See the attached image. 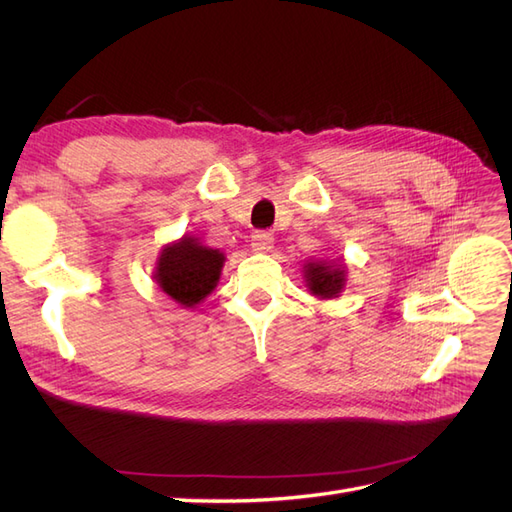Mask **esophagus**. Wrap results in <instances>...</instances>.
I'll list each match as a JSON object with an SVG mask.
<instances>
[{
    "label": "esophagus",
    "mask_w": 512,
    "mask_h": 512,
    "mask_svg": "<svg viewBox=\"0 0 512 512\" xmlns=\"http://www.w3.org/2000/svg\"><path fill=\"white\" fill-rule=\"evenodd\" d=\"M273 243H275V239L267 230H258L252 235V250L254 252H271Z\"/></svg>",
    "instance_id": "1"
}]
</instances>
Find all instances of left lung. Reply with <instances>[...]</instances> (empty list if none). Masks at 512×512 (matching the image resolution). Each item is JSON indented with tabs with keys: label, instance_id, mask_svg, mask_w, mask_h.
<instances>
[{
	"label": "left lung",
	"instance_id": "obj_1",
	"mask_svg": "<svg viewBox=\"0 0 512 512\" xmlns=\"http://www.w3.org/2000/svg\"><path fill=\"white\" fill-rule=\"evenodd\" d=\"M346 265L335 260H312L303 267L309 292L318 299H335L346 286Z\"/></svg>",
	"mask_w": 512,
	"mask_h": 512
}]
</instances>
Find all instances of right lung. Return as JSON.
<instances>
[{
    "mask_svg": "<svg viewBox=\"0 0 512 512\" xmlns=\"http://www.w3.org/2000/svg\"><path fill=\"white\" fill-rule=\"evenodd\" d=\"M224 260L220 250L183 235L162 247L153 280L181 307H196L218 286Z\"/></svg>",
    "mask_w": 512,
    "mask_h": 512,
    "instance_id": "add662e5",
    "label": "right lung"
}]
</instances>
